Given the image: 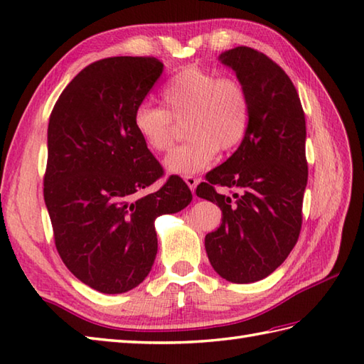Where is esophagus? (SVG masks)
I'll list each match as a JSON object with an SVG mask.
<instances>
[{
	"label": "esophagus",
	"mask_w": 364,
	"mask_h": 364,
	"mask_svg": "<svg viewBox=\"0 0 364 364\" xmlns=\"http://www.w3.org/2000/svg\"><path fill=\"white\" fill-rule=\"evenodd\" d=\"M184 181H186V184H188L189 189H191L192 192L196 191L197 184L200 183V180H198V178H196V176H186V178H184Z\"/></svg>",
	"instance_id": "obj_1"
}]
</instances>
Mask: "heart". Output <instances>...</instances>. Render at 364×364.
<instances>
[{"instance_id": "1", "label": "heart", "mask_w": 364, "mask_h": 364, "mask_svg": "<svg viewBox=\"0 0 364 364\" xmlns=\"http://www.w3.org/2000/svg\"><path fill=\"white\" fill-rule=\"evenodd\" d=\"M162 107L141 105L133 114V128L153 153L167 151L173 144L175 125L186 122L191 141L170 151L164 168L170 175L198 173L218 156L242 142L249 128L250 103L236 80L198 67H188L170 80L161 94Z\"/></svg>"}]
</instances>
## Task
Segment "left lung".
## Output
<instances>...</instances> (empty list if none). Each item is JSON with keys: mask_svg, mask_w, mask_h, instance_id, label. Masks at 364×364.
Listing matches in <instances>:
<instances>
[{"mask_svg": "<svg viewBox=\"0 0 364 364\" xmlns=\"http://www.w3.org/2000/svg\"><path fill=\"white\" fill-rule=\"evenodd\" d=\"M219 60L247 92L249 128L196 192L222 211L220 227L205 237L213 269L231 283H253L272 274L299 239L308 181L305 114L289 76L266 54L237 46ZM215 186L237 192L219 195Z\"/></svg>", "mask_w": 364, "mask_h": 364, "instance_id": "left-lung-1", "label": "left lung"}]
</instances>
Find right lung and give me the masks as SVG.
<instances>
[{"instance_id": "add662e5", "label": "right lung", "mask_w": 364, "mask_h": 364, "mask_svg": "<svg viewBox=\"0 0 364 364\" xmlns=\"http://www.w3.org/2000/svg\"><path fill=\"white\" fill-rule=\"evenodd\" d=\"M162 70L156 58L102 59L75 76L50 115L43 198L54 242L67 269L103 294L145 280L158 253L154 220L192 200L178 176L145 192L162 167L133 114Z\"/></svg>"}]
</instances>
